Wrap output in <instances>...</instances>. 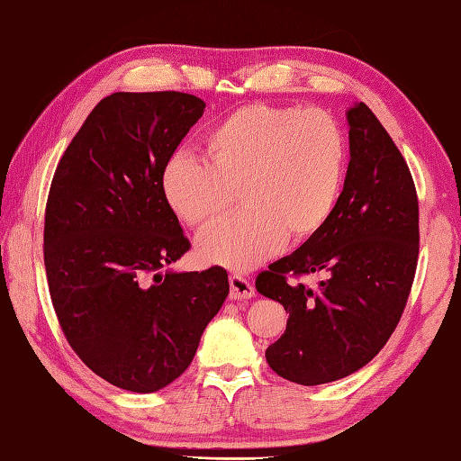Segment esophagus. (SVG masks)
<instances>
[{
	"label": "esophagus",
	"mask_w": 461,
	"mask_h": 461,
	"mask_svg": "<svg viewBox=\"0 0 461 461\" xmlns=\"http://www.w3.org/2000/svg\"><path fill=\"white\" fill-rule=\"evenodd\" d=\"M255 296V286L247 278L230 276V298L232 300H247Z\"/></svg>",
	"instance_id": "esophagus-1"
}]
</instances>
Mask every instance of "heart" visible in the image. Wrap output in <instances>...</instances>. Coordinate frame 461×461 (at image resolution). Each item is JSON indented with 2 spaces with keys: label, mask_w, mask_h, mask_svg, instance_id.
Returning a JSON list of instances; mask_svg holds the SVG:
<instances>
[{
  "label": "heart",
  "mask_w": 461,
  "mask_h": 461,
  "mask_svg": "<svg viewBox=\"0 0 461 461\" xmlns=\"http://www.w3.org/2000/svg\"><path fill=\"white\" fill-rule=\"evenodd\" d=\"M348 145L321 109L249 105L206 131L201 161L186 153L163 167V199L186 227L201 230L221 217L239 191L244 206L196 240L209 265L249 270L286 237L321 232L340 199Z\"/></svg>",
  "instance_id": "b5f03b06"
}]
</instances>
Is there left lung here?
<instances>
[{"label": "left lung", "mask_w": 461, "mask_h": 461, "mask_svg": "<svg viewBox=\"0 0 461 461\" xmlns=\"http://www.w3.org/2000/svg\"><path fill=\"white\" fill-rule=\"evenodd\" d=\"M350 163L326 227L260 272L257 290L285 306L267 348L283 378L318 386L360 370L396 330L418 265V194L410 168L364 103L346 111ZM321 274L319 290L288 276Z\"/></svg>", "instance_id": "obj_1"}]
</instances>
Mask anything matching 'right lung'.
Listing matches in <instances>:
<instances>
[{
	"instance_id": "obj_1",
	"label": "right lung",
	"mask_w": 461,
	"mask_h": 461,
	"mask_svg": "<svg viewBox=\"0 0 461 461\" xmlns=\"http://www.w3.org/2000/svg\"><path fill=\"white\" fill-rule=\"evenodd\" d=\"M204 101L178 91L113 93L89 113L55 171L43 260L75 354L117 388L175 382L229 296L221 267L168 268L189 250L161 173Z\"/></svg>"
}]
</instances>
